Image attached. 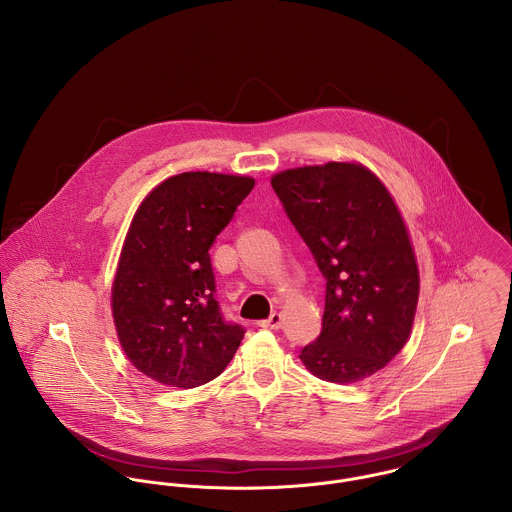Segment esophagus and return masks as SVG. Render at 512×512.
Masks as SVG:
<instances>
[{"label": "esophagus", "mask_w": 512, "mask_h": 512, "mask_svg": "<svg viewBox=\"0 0 512 512\" xmlns=\"http://www.w3.org/2000/svg\"><path fill=\"white\" fill-rule=\"evenodd\" d=\"M258 326H260V328H266V330H280V326H282V314H280V312H274L268 320L258 322Z\"/></svg>", "instance_id": "esophagus-1"}]
</instances>
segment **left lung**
Instances as JSON below:
<instances>
[{"mask_svg": "<svg viewBox=\"0 0 512 512\" xmlns=\"http://www.w3.org/2000/svg\"><path fill=\"white\" fill-rule=\"evenodd\" d=\"M272 188L326 278L322 332L300 359L332 383L377 373L409 338L419 298L395 202L375 174L351 163L280 172Z\"/></svg>", "mask_w": 512, "mask_h": 512, "instance_id": "left-lung-1", "label": "left lung"}]
</instances>
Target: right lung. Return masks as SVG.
Instances as JSON below:
<instances>
[{
  "label": "right lung",
  "mask_w": 512,
  "mask_h": 512,
  "mask_svg": "<svg viewBox=\"0 0 512 512\" xmlns=\"http://www.w3.org/2000/svg\"><path fill=\"white\" fill-rule=\"evenodd\" d=\"M252 188L250 176L182 172L159 184L131 222L113 318L131 363L163 385L212 381L246 334L220 310L208 250Z\"/></svg>",
  "instance_id": "right-lung-1"
}]
</instances>
